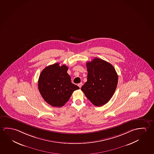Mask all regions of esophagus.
<instances>
[{"label": "esophagus", "mask_w": 154, "mask_h": 154, "mask_svg": "<svg viewBox=\"0 0 154 154\" xmlns=\"http://www.w3.org/2000/svg\"><path fill=\"white\" fill-rule=\"evenodd\" d=\"M82 85H83V84H82V83L81 82V83H79L78 84V86L80 88H81V87H82Z\"/></svg>", "instance_id": "34e87169"}]
</instances>
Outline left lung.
Listing matches in <instances>:
<instances>
[{
  "label": "left lung",
  "mask_w": 154,
  "mask_h": 154,
  "mask_svg": "<svg viewBox=\"0 0 154 154\" xmlns=\"http://www.w3.org/2000/svg\"><path fill=\"white\" fill-rule=\"evenodd\" d=\"M87 82L81 88L94 105L101 106L110 100L116 90L118 76L111 64L100 58L86 63Z\"/></svg>",
  "instance_id": "1"
}]
</instances>
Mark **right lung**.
<instances>
[{"mask_svg": "<svg viewBox=\"0 0 154 154\" xmlns=\"http://www.w3.org/2000/svg\"><path fill=\"white\" fill-rule=\"evenodd\" d=\"M68 67L55 63L45 67L41 72L38 88L41 95L53 107H60L68 101L73 91L79 88L71 83L67 73Z\"/></svg>", "mask_w": 154, "mask_h": 154, "instance_id": "obj_1", "label": "right lung"}]
</instances>
